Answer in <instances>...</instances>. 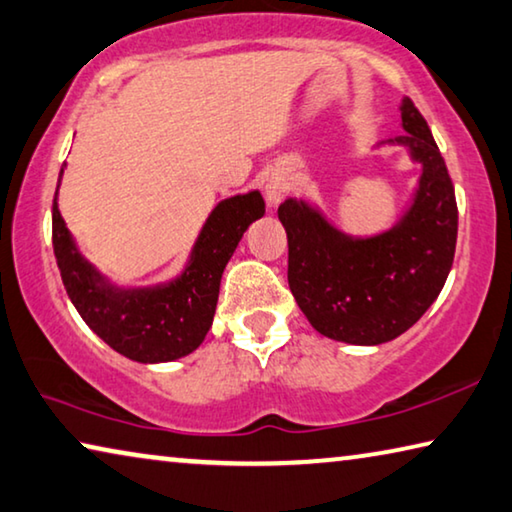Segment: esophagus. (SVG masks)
<instances>
[{"instance_id":"1","label":"esophagus","mask_w":512,"mask_h":512,"mask_svg":"<svg viewBox=\"0 0 512 512\" xmlns=\"http://www.w3.org/2000/svg\"><path fill=\"white\" fill-rule=\"evenodd\" d=\"M285 193H287V182L282 180V177H269V180H266V184H264V198H266V202H269L271 207L278 205V202L285 198Z\"/></svg>"}]
</instances>
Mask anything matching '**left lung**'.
<instances>
[{
  "instance_id": "obj_1",
  "label": "left lung",
  "mask_w": 512,
  "mask_h": 512,
  "mask_svg": "<svg viewBox=\"0 0 512 512\" xmlns=\"http://www.w3.org/2000/svg\"><path fill=\"white\" fill-rule=\"evenodd\" d=\"M405 134L385 143L421 164L399 223L373 237L337 230L319 209L289 198L278 207L289 243V289L312 328L344 344L392 342L415 326L449 278L458 237L456 191L428 123L410 97Z\"/></svg>"
}]
</instances>
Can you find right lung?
<instances>
[{
  "instance_id": "right-lung-1",
  "label": "right lung",
  "mask_w": 512,
  "mask_h": 512,
  "mask_svg": "<svg viewBox=\"0 0 512 512\" xmlns=\"http://www.w3.org/2000/svg\"><path fill=\"white\" fill-rule=\"evenodd\" d=\"M56 196L59 186L52 205V243L72 305L102 342L143 364L184 358L202 344L212 328L225 266L248 225L264 216L259 191L221 200L202 225L189 262L177 278L164 285L125 289L111 285L79 253Z\"/></svg>"
}]
</instances>
